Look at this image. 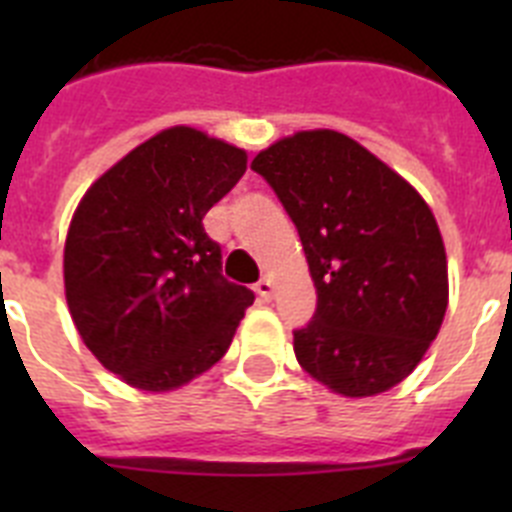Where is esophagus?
Here are the masks:
<instances>
[{"instance_id": "obj_1", "label": "esophagus", "mask_w": 512, "mask_h": 512, "mask_svg": "<svg viewBox=\"0 0 512 512\" xmlns=\"http://www.w3.org/2000/svg\"><path fill=\"white\" fill-rule=\"evenodd\" d=\"M253 289H256V295H259L264 302H269L271 297H274V284H271V279H261Z\"/></svg>"}]
</instances>
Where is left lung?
<instances>
[{
  "label": "left lung",
  "mask_w": 512,
  "mask_h": 512,
  "mask_svg": "<svg viewBox=\"0 0 512 512\" xmlns=\"http://www.w3.org/2000/svg\"><path fill=\"white\" fill-rule=\"evenodd\" d=\"M292 217L318 307L295 330L310 377L343 397L387 392L420 364L449 305L431 207L336 130H302L251 161Z\"/></svg>",
  "instance_id": "1"
}]
</instances>
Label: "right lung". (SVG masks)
<instances>
[{"mask_svg": "<svg viewBox=\"0 0 512 512\" xmlns=\"http://www.w3.org/2000/svg\"><path fill=\"white\" fill-rule=\"evenodd\" d=\"M243 174L246 151L179 125L104 171L76 207L66 302L81 341L130 387L166 392L207 372L253 305L202 225Z\"/></svg>", "mask_w": 512, "mask_h": 512, "instance_id": "1", "label": "right lung"}]
</instances>
